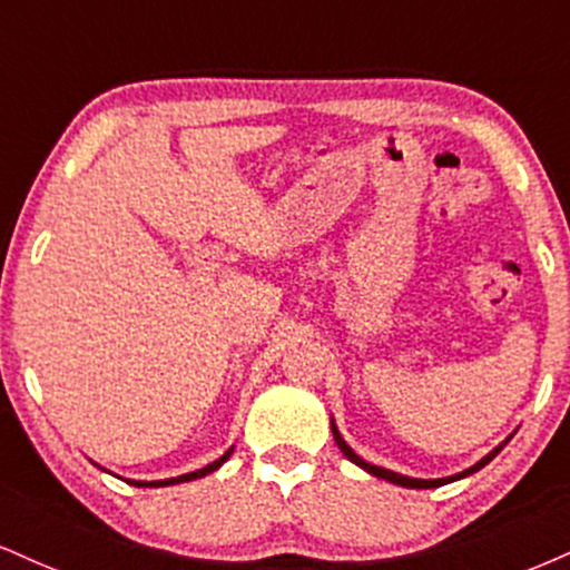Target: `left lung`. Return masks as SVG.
Here are the masks:
<instances>
[{"instance_id":"8db88e82","label":"left lung","mask_w":570,"mask_h":570,"mask_svg":"<svg viewBox=\"0 0 570 570\" xmlns=\"http://www.w3.org/2000/svg\"><path fill=\"white\" fill-rule=\"evenodd\" d=\"M332 434H335V442L340 444V450H343V455L348 458V461H353L356 463V466H362V469H367L370 474H375V476H381V480H389V482H394V485H402V488H440V485H444V482H453V480H461V476H466V474H472V472H476V469H482L485 466V463H490L493 461L495 455L501 453V448L503 444H499V448L493 450V453L490 455H485L482 458L480 463H476V466H472V469H466V472L463 474H455V476H448V480H412V476H402V474H396V472H389V469H381V466H372V463H367L364 461V458H358L356 453H353V450L348 448V444L343 442V436L337 434V429L332 426Z\"/></svg>"}]
</instances>
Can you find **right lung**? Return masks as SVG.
Instances as JSON below:
<instances>
[{"mask_svg":"<svg viewBox=\"0 0 570 570\" xmlns=\"http://www.w3.org/2000/svg\"><path fill=\"white\" fill-rule=\"evenodd\" d=\"M230 453H233V450H227V453L222 455L219 461L208 463V466H203V469H198V472H193V474H181V476H174V480H160V482H134V485H136V488H163V485H176V482H189V480H198V476H206V474H212L214 469H219L222 463H225L227 458H230Z\"/></svg>","mask_w":570,"mask_h":570,"instance_id":"right-lung-1","label":"right lung"}]
</instances>
